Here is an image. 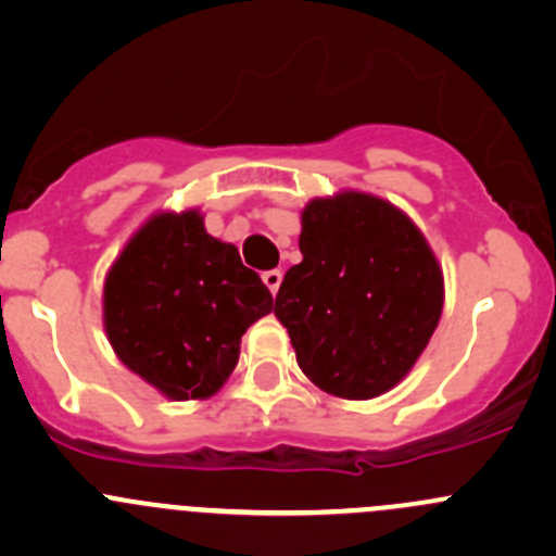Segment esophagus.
Returning a JSON list of instances; mask_svg holds the SVG:
<instances>
[{
	"label": "esophagus",
	"instance_id": "34e87169",
	"mask_svg": "<svg viewBox=\"0 0 556 556\" xmlns=\"http://www.w3.org/2000/svg\"><path fill=\"white\" fill-rule=\"evenodd\" d=\"M263 282H266V288L271 290V295H277L279 285H282V271H279V268H271V271L263 274Z\"/></svg>",
	"mask_w": 556,
	"mask_h": 556
}]
</instances>
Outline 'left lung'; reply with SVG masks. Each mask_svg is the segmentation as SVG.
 I'll use <instances>...</instances> for the list:
<instances>
[{
	"label": "left lung",
	"instance_id": "left-lung-1",
	"mask_svg": "<svg viewBox=\"0 0 556 556\" xmlns=\"http://www.w3.org/2000/svg\"><path fill=\"white\" fill-rule=\"evenodd\" d=\"M304 261L288 268L274 314L306 377L328 395L392 390L428 346L444 274L428 239L390 201L344 190L301 212Z\"/></svg>",
	"mask_w": 556,
	"mask_h": 556
}]
</instances>
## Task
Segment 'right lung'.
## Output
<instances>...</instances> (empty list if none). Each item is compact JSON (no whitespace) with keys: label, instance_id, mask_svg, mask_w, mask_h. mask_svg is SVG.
I'll use <instances>...</instances> for the list:
<instances>
[{"label":"right lung","instance_id":"add662e5","mask_svg":"<svg viewBox=\"0 0 556 556\" xmlns=\"http://www.w3.org/2000/svg\"><path fill=\"white\" fill-rule=\"evenodd\" d=\"M274 299L199 210L153 215L104 282V330L126 368L172 401L210 397L231 377L244 330Z\"/></svg>","mask_w":556,"mask_h":556}]
</instances>
